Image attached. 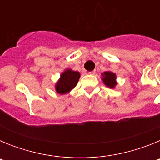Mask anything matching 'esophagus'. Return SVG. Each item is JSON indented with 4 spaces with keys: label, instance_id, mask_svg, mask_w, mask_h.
<instances>
[{
    "label": "esophagus",
    "instance_id": "1",
    "mask_svg": "<svg viewBox=\"0 0 160 160\" xmlns=\"http://www.w3.org/2000/svg\"><path fill=\"white\" fill-rule=\"evenodd\" d=\"M89 74H91V75H94V73H95V70H93V71H90V72H88Z\"/></svg>",
    "mask_w": 160,
    "mask_h": 160
}]
</instances>
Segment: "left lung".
Listing matches in <instances>:
<instances>
[{"label": "left lung", "mask_w": 160, "mask_h": 160, "mask_svg": "<svg viewBox=\"0 0 160 160\" xmlns=\"http://www.w3.org/2000/svg\"><path fill=\"white\" fill-rule=\"evenodd\" d=\"M102 80L107 87H110V88L115 87L117 85L115 73L111 71H106L104 73H102Z\"/></svg>", "instance_id": "left-lung-1"}]
</instances>
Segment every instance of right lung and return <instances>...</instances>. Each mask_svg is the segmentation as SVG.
<instances>
[{
	"instance_id": "add662e5",
	"label": "right lung",
	"mask_w": 160,
	"mask_h": 160,
	"mask_svg": "<svg viewBox=\"0 0 160 160\" xmlns=\"http://www.w3.org/2000/svg\"><path fill=\"white\" fill-rule=\"evenodd\" d=\"M80 78V73L70 69H66L55 85V90L58 94H64L69 93L75 87Z\"/></svg>"
}]
</instances>
